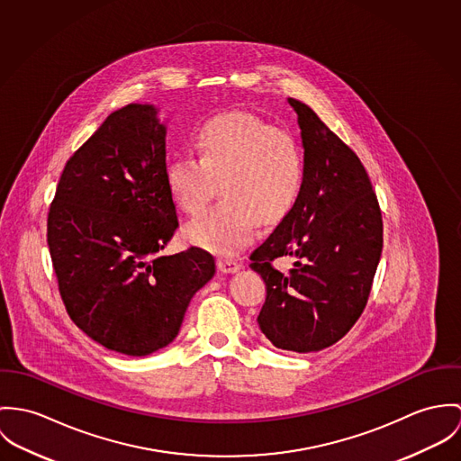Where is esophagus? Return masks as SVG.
Segmentation results:
<instances>
[{
    "label": "esophagus",
    "mask_w": 461,
    "mask_h": 461,
    "mask_svg": "<svg viewBox=\"0 0 461 461\" xmlns=\"http://www.w3.org/2000/svg\"><path fill=\"white\" fill-rule=\"evenodd\" d=\"M217 267H219V270L224 272V274H233V272H237V270L242 268V265H240L239 261L228 259V258H219V259H217Z\"/></svg>",
    "instance_id": "34e87169"
}]
</instances>
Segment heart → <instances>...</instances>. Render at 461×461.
Segmentation results:
<instances>
[{"label": "heart", "instance_id": "obj_1", "mask_svg": "<svg viewBox=\"0 0 461 461\" xmlns=\"http://www.w3.org/2000/svg\"><path fill=\"white\" fill-rule=\"evenodd\" d=\"M198 157L166 164L176 205L198 213L221 191V202L191 221L185 239L210 253L235 255L255 237L258 221L276 226L299 203L306 166L295 138L246 113L217 114L196 131Z\"/></svg>", "mask_w": 461, "mask_h": 461}]
</instances>
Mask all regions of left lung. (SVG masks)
Listing matches in <instances>:
<instances>
[{"label": "left lung", "mask_w": 461, "mask_h": 461, "mask_svg": "<svg viewBox=\"0 0 461 461\" xmlns=\"http://www.w3.org/2000/svg\"><path fill=\"white\" fill-rule=\"evenodd\" d=\"M304 149V191L294 212L251 253L267 286L258 314L265 338L281 350L320 352L339 341L362 314L382 255V213L354 154L297 99ZM296 258L288 275L269 261Z\"/></svg>", "instance_id": "8db88e82"}]
</instances>
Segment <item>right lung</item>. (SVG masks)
Wrapping results in <instances>:
<instances>
[{
  "mask_svg": "<svg viewBox=\"0 0 461 461\" xmlns=\"http://www.w3.org/2000/svg\"><path fill=\"white\" fill-rule=\"evenodd\" d=\"M166 123L154 104L113 111L61 173L48 246L72 321L107 350L145 357L171 345L210 253L160 251L178 228L166 185Z\"/></svg>",
  "mask_w": 461,
  "mask_h": 461,
  "instance_id": "1",
  "label": "right lung"
}]
</instances>
